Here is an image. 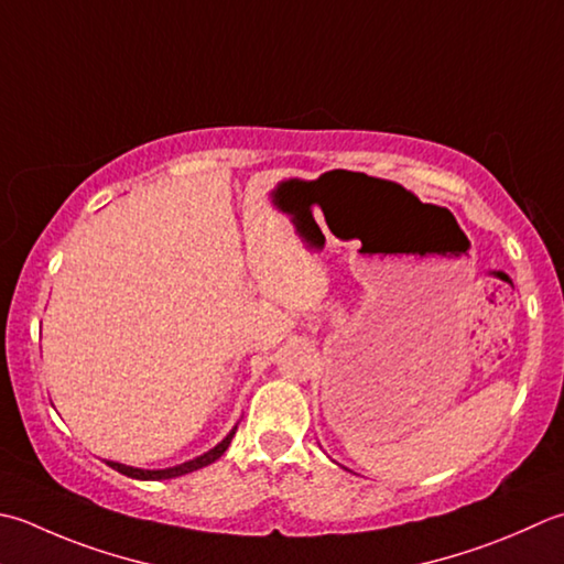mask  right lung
Returning a JSON list of instances; mask_svg holds the SVG:
<instances>
[{"mask_svg": "<svg viewBox=\"0 0 564 564\" xmlns=\"http://www.w3.org/2000/svg\"><path fill=\"white\" fill-rule=\"evenodd\" d=\"M237 430V427H235ZM235 430L223 440V443L215 445L209 452H205V455L195 457L191 462H183V465L178 467H169V469H139V467H127V465H119V462H107L109 467L117 469L119 474H124V477H131V479H141V481H159V479H175V477H183V474H191L195 469H203L207 465H213L215 459H219L225 455V449L229 447L231 437H235Z\"/></svg>", "mask_w": 564, "mask_h": 564, "instance_id": "add662e5", "label": "right lung"}]
</instances>
